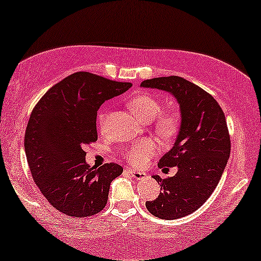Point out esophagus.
<instances>
[{
  "mask_svg": "<svg viewBox=\"0 0 261 261\" xmlns=\"http://www.w3.org/2000/svg\"><path fill=\"white\" fill-rule=\"evenodd\" d=\"M126 170H127V172L131 174V176L134 177V178H136V179H144V178H146V176H147V174H146L145 172H141V171H136V170H134V168H130V167H126Z\"/></svg>",
  "mask_w": 261,
  "mask_h": 261,
  "instance_id": "obj_1",
  "label": "esophagus"
}]
</instances>
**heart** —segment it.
<instances>
[{"mask_svg":"<svg viewBox=\"0 0 261 261\" xmlns=\"http://www.w3.org/2000/svg\"><path fill=\"white\" fill-rule=\"evenodd\" d=\"M128 108L142 121H152L162 111L161 102L150 95H139L128 101ZM105 122V115H100L99 125ZM178 128V117L176 114H162L156 120V130L163 137H171ZM159 151V146L151 140H141L125 151V159L135 166L144 165Z\"/></svg>","mask_w":261,"mask_h":261,"instance_id":"1","label":"heart"}]
</instances>
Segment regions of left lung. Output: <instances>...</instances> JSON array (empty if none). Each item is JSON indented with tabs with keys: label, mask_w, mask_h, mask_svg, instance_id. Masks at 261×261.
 <instances>
[{
	"label": "left lung",
	"mask_w": 261,
	"mask_h": 261,
	"mask_svg": "<svg viewBox=\"0 0 261 261\" xmlns=\"http://www.w3.org/2000/svg\"><path fill=\"white\" fill-rule=\"evenodd\" d=\"M141 87L170 93L181 113L176 141L159 162L160 168L176 166L178 171L170 178L153 176L162 192L146 208L157 218H182L210 198L227 166L230 139L224 113L211 94L181 76L144 80Z\"/></svg>",
	"instance_id": "left-lung-1"
}]
</instances>
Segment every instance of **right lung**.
<instances>
[{
    "instance_id": "obj_1",
    "label": "right lung",
    "mask_w": 261,
    "mask_h": 261,
    "mask_svg": "<svg viewBox=\"0 0 261 261\" xmlns=\"http://www.w3.org/2000/svg\"><path fill=\"white\" fill-rule=\"evenodd\" d=\"M131 83L78 71L51 87L31 114L24 151L31 173L48 202L65 216L90 217L107 205L110 183L121 166L90 167L84 147L98 140L96 114Z\"/></svg>"
}]
</instances>
